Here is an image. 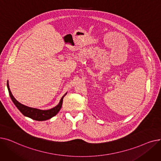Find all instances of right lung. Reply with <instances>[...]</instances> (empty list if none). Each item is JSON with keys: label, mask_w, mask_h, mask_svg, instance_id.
<instances>
[{"label": "right lung", "mask_w": 161, "mask_h": 161, "mask_svg": "<svg viewBox=\"0 0 161 161\" xmlns=\"http://www.w3.org/2000/svg\"><path fill=\"white\" fill-rule=\"evenodd\" d=\"M7 87H8V92H9V95L10 96L12 102L14 103L15 106L18 108L19 110L21 112V114L25 116L31 118L32 119L36 120V121H40L49 119L51 118L57 114V113L59 112V110H60L62 107L63 98L67 93L66 92V93L61 98L58 104L55 107L52 109H47V110H42V109H39L37 108L28 107L19 103L18 101L14 97V96L12 94L10 89L9 87V84H8V81H7Z\"/></svg>", "instance_id": "right-lung-1"}]
</instances>
